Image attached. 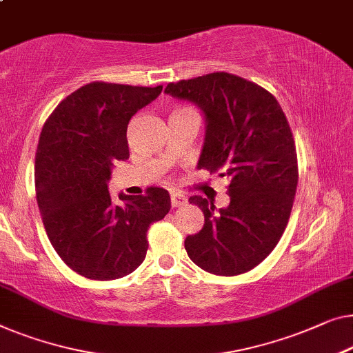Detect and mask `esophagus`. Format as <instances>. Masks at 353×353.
Masks as SVG:
<instances>
[{
    "label": "esophagus",
    "mask_w": 353,
    "mask_h": 353,
    "mask_svg": "<svg viewBox=\"0 0 353 353\" xmlns=\"http://www.w3.org/2000/svg\"><path fill=\"white\" fill-rule=\"evenodd\" d=\"M187 203V198L179 192H171V206L172 208H181Z\"/></svg>",
    "instance_id": "34e87169"
}]
</instances>
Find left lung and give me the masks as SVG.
I'll list each match as a JSON object with an SVG mask.
<instances>
[{"instance_id":"obj_1","label":"left lung","mask_w":353,"mask_h":353,"mask_svg":"<svg viewBox=\"0 0 353 353\" xmlns=\"http://www.w3.org/2000/svg\"><path fill=\"white\" fill-rule=\"evenodd\" d=\"M165 93L201 110L204 143L196 168L230 181L227 208L188 198L203 210L204 225L187 236V254L210 274L250 271L277 245L296 193V150L285 114L270 92L228 72L168 83Z\"/></svg>"}]
</instances>
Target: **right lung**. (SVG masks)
Instances as JSON below:
<instances>
[{"mask_svg":"<svg viewBox=\"0 0 353 353\" xmlns=\"http://www.w3.org/2000/svg\"><path fill=\"white\" fill-rule=\"evenodd\" d=\"M159 87L92 82L66 97L42 128L34 183L46 233L60 259L83 277L112 281L133 272L147 254V230L171 209L170 193L108 190L114 165L130 157L126 128L161 93Z\"/></svg>","mask_w":353,"mask_h":353,"instance_id":"right-lung-1","label":"right lung"}]
</instances>
